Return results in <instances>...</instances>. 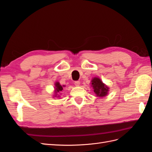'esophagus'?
Wrapping results in <instances>:
<instances>
[{"instance_id": "obj_1", "label": "esophagus", "mask_w": 152, "mask_h": 152, "mask_svg": "<svg viewBox=\"0 0 152 152\" xmlns=\"http://www.w3.org/2000/svg\"><path fill=\"white\" fill-rule=\"evenodd\" d=\"M74 84L75 86H79L80 85V82L79 81H75Z\"/></svg>"}]
</instances>
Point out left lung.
Returning a JSON list of instances; mask_svg holds the SVG:
<instances>
[{
    "mask_svg": "<svg viewBox=\"0 0 152 152\" xmlns=\"http://www.w3.org/2000/svg\"><path fill=\"white\" fill-rule=\"evenodd\" d=\"M91 86L93 87L94 93L98 97H104L108 94L109 87L103 83L98 77H94L92 79Z\"/></svg>",
    "mask_w": 152,
    "mask_h": 152,
    "instance_id": "8db88e82",
    "label": "left lung"
}]
</instances>
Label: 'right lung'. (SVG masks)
Masks as SVG:
<instances>
[{"mask_svg": "<svg viewBox=\"0 0 152 152\" xmlns=\"http://www.w3.org/2000/svg\"><path fill=\"white\" fill-rule=\"evenodd\" d=\"M63 87H65V86H61L60 84H59L58 82H56V83H55L54 93H55V94H55V97H56V96H57V98L58 97L59 98V95L58 96L57 93H59V92H61L62 91V90L63 89Z\"/></svg>", "mask_w": 152, "mask_h": 152, "instance_id": "add662e5", "label": "right lung"}]
</instances>
